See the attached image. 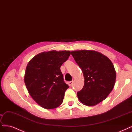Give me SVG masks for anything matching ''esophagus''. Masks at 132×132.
<instances>
[{"label": "esophagus", "mask_w": 132, "mask_h": 132, "mask_svg": "<svg viewBox=\"0 0 132 132\" xmlns=\"http://www.w3.org/2000/svg\"><path fill=\"white\" fill-rule=\"evenodd\" d=\"M68 85H69L70 86H71L72 85V84H73V81H69V82H68Z\"/></svg>", "instance_id": "34e87169"}]
</instances>
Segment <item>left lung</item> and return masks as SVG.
<instances>
[{
	"instance_id": "8db88e82",
	"label": "left lung",
	"mask_w": 132,
	"mask_h": 132,
	"mask_svg": "<svg viewBox=\"0 0 132 132\" xmlns=\"http://www.w3.org/2000/svg\"><path fill=\"white\" fill-rule=\"evenodd\" d=\"M81 68L84 86L77 92L79 101L87 106H94L104 101L112 91L116 81V71L111 61L97 51L79 50L71 52Z\"/></svg>"
}]
</instances>
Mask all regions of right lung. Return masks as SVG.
Instances as JSON below:
<instances>
[{
  "label": "right lung",
  "mask_w": 132,
  "mask_h": 132,
  "mask_svg": "<svg viewBox=\"0 0 132 132\" xmlns=\"http://www.w3.org/2000/svg\"><path fill=\"white\" fill-rule=\"evenodd\" d=\"M70 55L69 51H51L38 54L26 67L24 83L34 101L46 109L60 106L69 88L60 68Z\"/></svg>",
  "instance_id": "obj_1"
}]
</instances>
